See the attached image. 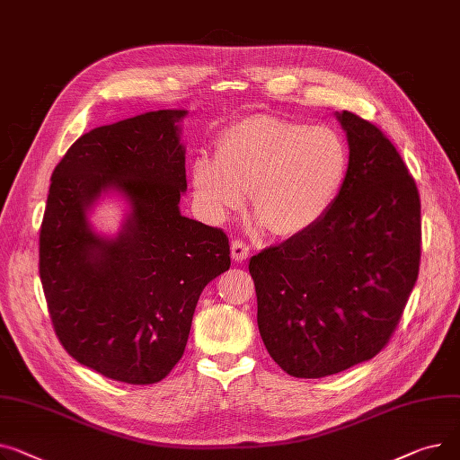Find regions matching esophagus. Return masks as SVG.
<instances>
[{"mask_svg":"<svg viewBox=\"0 0 460 460\" xmlns=\"http://www.w3.org/2000/svg\"><path fill=\"white\" fill-rule=\"evenodd\" d=\"M230 251H232V258H234L235 261L247 260V258H249V252H251L247 243H243L241 239H234V241H232V247H230Z\"/></svg>","mask_w":460,"mask_h":460,"instance_id":"obj_1","label":"esophagus"}]
</instances>
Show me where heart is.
<instances>
[{
    "mask_svg": "<svg viewBox=\"0 0 460 460\" xmlns=\"http://www.w3.org/2000/svg\"><path fill=\"white\" fill-rule=\"evenodd\" d=\"M349 169V146L329 126L254 115L226 128L217 155L193 161L195 197L213 221L251 206L269 232L293 237L315 226L338 199Z\"/></svg>",
    "mask_w": 460,
    "mask_h": 460,
    "instance_id": "obj_1",
    "label": "heart"
}]
</instances>
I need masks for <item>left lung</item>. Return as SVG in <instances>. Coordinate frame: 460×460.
<instances>
[{
  "instance_id": "8db88e82",
  "label": "left lung",
  "mask_w": 460,
  "mask_h": 460,
  "mask_svg": "<svg viewBox=\"0 0 460 460\" xmlns=\"http://www.w3.org/2000/svg\"><path fill=\"white\" fill-rule=\"evenodd\" d=\"M338 120L349 141L338 199L308 232L249 263L263 345L299 379L379 355L420 271L421 204L412 174L381 128L350 111Z\"/></svg>"
}]
</instances>
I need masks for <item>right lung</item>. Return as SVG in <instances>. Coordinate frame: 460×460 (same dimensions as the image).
I'll return each instance as SVG.
<instances>
[{
    "instance_id": "add662e5",
    "label": "right lung",
    "mask_w": 460,
    "mask_h": 460,
    "mask_svg": "<svg viewBox=\"0 0 460 460\" xmlns=\"http://www.w3.org/2000/svg\"><path fill=\"white\" fill-rule=\"evenodd\" d=\"M181 117L150 111L81 135L51 174L40 225L39 275L58 340L79 364L128 385L165 379L202 289L230 269L228 235L178 208L187 189ZM113 186L132 215L103 240L84 211Z\"/></svg>"
}]
</instances>
